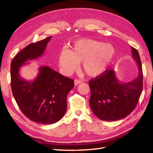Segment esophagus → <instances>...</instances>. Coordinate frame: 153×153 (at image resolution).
Wrapping results in <instances>:
<instances>
[{"instance_id":"esophagus-1","label":"esophagus","mask_w":153,"mask_h":153,"mask_svg":"<svg viewBox=\"0 0 153 153\" xmlns=\"http://www.w3.org/2000/svg\"><path fill=\"white\" fill-rule=\"evenodd\" d=\"M82 82V81L80 80V79H76L74 80V84H75V85H78V84L81 83Z\"/></svg>"}]
</instances>
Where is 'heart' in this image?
<instances>
[{"label":"heart","instance_id":"1","mask_svg":"<svg viewBox=\"0 0 153 153\" xmlns=\"http://www.w3.org/2000/svg\"><path fill=\"white\" fill-rule=\"evenodd\" d=\"M116 56V49L111 44L82 39L77 40L69 51L64 50L59 56V64L66 74H70L82 62L83 71L95 77L108 69Z\"/></svg>","mask_w":153,"mask_h":153}]
</instances>
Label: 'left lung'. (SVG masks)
Returning <instances> with one entry per match:
<instances>
[{
    "label": "left lung",
    "instance_id": "8db88e82",
    "mask_svg": "<svg viewBox=\"0 0 153 153\" xmlns=\"http://www.w3.org/2000/svg\"><path fill=\"white\" fill-rule=\"evenodd\" d=\"M132 57L137 64V77L128 83H121L115 71L106 70L89 82V105L95 115L104 121L126 118L135 109L143 90L142 65L137 49L131 47Z\"/></svg>",
    "mask_w": 153,
    "mask_h": 153
}]
</instances>
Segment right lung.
<instances>
[{
  "mask_svg": "<svg viewBox=\"0 0 153 153\" xmlns=\"http://www.w3.org/2000/svg\"><path fill=\"white\" fill-rule=\"evenodd\" d=\"M51 37L27 45L11 62V88L16 102L27 118L43 124L56 123L64 116L74 80L48 66L39 68V73L33 81L23 79L19 71L21 66L27 64L25 62L43 55Z\"/></svg>",
  "mask_w": 153,
  "mask_h": 153,
  "instance_id": "right-lung-1",
  "label": "right lung"
}]
</instances>
